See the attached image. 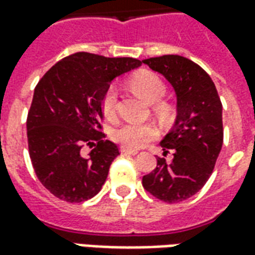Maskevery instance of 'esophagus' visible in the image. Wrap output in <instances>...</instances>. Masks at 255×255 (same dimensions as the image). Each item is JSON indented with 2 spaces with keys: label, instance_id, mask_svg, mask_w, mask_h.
<instances>
[{
  "label": "esophagus",
  "instance_id": "34e87169",
  "mask_svg": "<svg viewBox=\"0 0 255 255\" xmlns=\"http://www.w3.org/2000/svg\"><path fill=\"white\" fill-rule=\"evenodd\" d=\"M120 151H122L123 154H136L138 153L136 150L127 149V147H120Z\"/></svg>",
  "mask_w": 255,
  "mask_h": 255
}]
</instances>
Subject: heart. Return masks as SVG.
I'll use <instances>...</instances> for the list:
<instances>
[{"instance_id":"1","label":"heart","mask_w":255,"mask_h":255,"mask_svg":"<svg viewBox=\"0 0 255 255\" xmlns=\"http://www.w3.org/2000/svg\"><path fill=\"white\" fill-rule=\"evenodd\" d=\"M128 86L132 91L140 95L149 104H155L154 111L157 116L166 117L171 113V106L165 102H158L164 98L166 86L162 79L151 71H140L135 73L128 80ZM117 104L119 93L115 87H109L101 101V109L108 120H115L117 117ZM158 129L151 123H126L115 129L113 139L123 147L127 149H139L157 136Z\"/></svg>"}]
</instances>
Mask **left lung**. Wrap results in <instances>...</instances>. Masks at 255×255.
I'll return each mask as SVG.
<instances>
[{
    "instance_id": "left-lung-1",
    "label": "left lung",
    "mask_w": 255,
    "mask_h": 255,
    "mask_svg": "<svg viewBox=\"0 0 255 255\" xmlns=\"http://www.w3.org/2000/svg\"><path fill=\"white\" fill-rule=\"evenodd\" d=\"M161 73L176 93V120L161 140L166 164L158 158L153 172L142 179L146 191L168 203L186 201L208 182L223 146V105L213 80L198 64L177 54L142 61Z\"/></svg>"
}]
</instances>
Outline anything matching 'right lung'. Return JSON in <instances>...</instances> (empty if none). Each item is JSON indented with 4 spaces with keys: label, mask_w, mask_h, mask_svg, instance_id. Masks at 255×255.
Masks as SVG:
<instances>
[{
    "label": "right lung",
    "mask_w": 255,
    "mask_h": 255,
    "mask_svg": "<svg viewBox=\"0 0 255 255\" xmlns=\"http://www.w3.org/2000/svg\"><path fill=\"white\" fill-rule=\"evenodd\" d=\"M140 64L79 52L54 64L38 82L27 116L28 151L39 182L54 197L83 202L101 191L120 154L101 132V101L113 79ZM84 144H95L89 156L83 154Z\"/></svg>",
    "instance_id": "add662e5"
}]
</instances>
